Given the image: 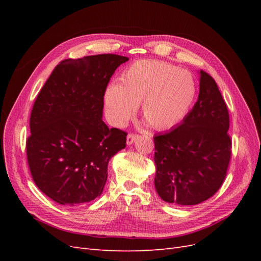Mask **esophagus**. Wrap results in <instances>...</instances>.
<instances>
[{
	"label": "esophagus",
	"instance_id": "1",
	"mask_svg": "<svg viewBox=\"0 0 261 261\" xmlns=\"http://www.w3.org/2000/svg\"><path fill=\"white\" fill-rule=\"evenodd\" d=\"M137 138H138V135H136V134L129 133L128 135H127V137H126V143H127V145H132Z\"/></svg>",
	"mask_w": 261,
	"mask_h": 261
}]
</instances>
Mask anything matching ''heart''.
Wrapping results in <instances>:
<instances>
[{
  "label": "heart",
  "mask_w": 261,
  "mask_h": 261,
  "mask_svg": "<svg viewBox=\"0 0 261 261\" xmlns=\"http://www.w3.org/2000/svg\"><path fill=\"white\" fill-rule=\"evenodd\" d=\"M194 76L168 62L139 60L126 67L120 83L110 85L103 97L109 121L122 126L135 114L141 102V114L153 128L174 127L188 113L196 97Z\"/></svg>",
  "instance_id": "obj_1"
}]
</instances>
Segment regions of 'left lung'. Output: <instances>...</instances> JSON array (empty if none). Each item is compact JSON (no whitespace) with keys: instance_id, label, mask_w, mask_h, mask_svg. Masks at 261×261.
<instances>
[{"instance_id":"obj_1","label":"left lung","mask_w":261,"mask_h":261,"mask_svg":"<svg viewBox=\"0 0 261 261\" xmlns=\"http://www.w3.org/2000/svg\"><path fill=\"white\" fill-rule=\"evenodd\" d=\"M199 96L192 111L172 130L155 135L154 186L177 206L209 199L222 186L232 155L230 116L216 81L200 70Z\"/></svg>"}]
</instances>
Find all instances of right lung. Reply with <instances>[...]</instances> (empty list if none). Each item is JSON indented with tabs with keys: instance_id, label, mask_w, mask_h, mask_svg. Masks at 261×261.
Instances as JSON below:
<instances>
[{
	"instance_id": "add662e5",
	"label": "right lung",
	"mask_w": 261,
	"mask_h": 261,
	"mask_svg": "<svg viewBox=\"0 0 261 261\" xmlns=\"http://www.w3.org/2000/svg\"><path fill=\"white\" fill-rule=\"evenodd\" d=\"M128 58L117 54L67 59L55 66L30 115L27 161L40 191L64 206L99 197L111 158L127 133L102 121L110 78Z\"/></svg>"
}]
</instances>
